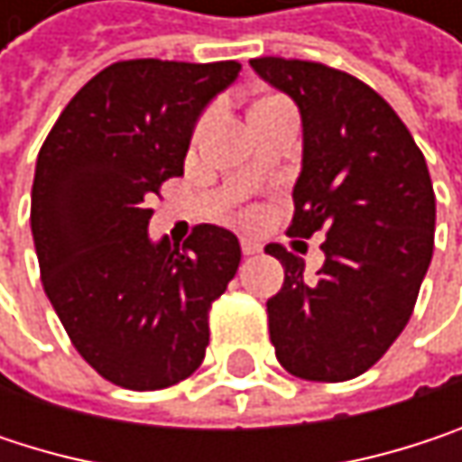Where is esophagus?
<instances>
[{
    "mask_svg": "<svg viewBox=\"0 0 462 462\" xmlns=\"http://www.w3.org/2000/svg\"><path fill=\"white\" fill-rule=\"evenodd\" d=\"M240 251H243L245 256H251V254H259L262 245H259L256 240H251V237H243V240H240Z\"/></svg>",
    "mask_w": 462,
    "mask_h": 462,
    "instance_id": "34e87169",
    "label": "esophagus"
}]
</instances>
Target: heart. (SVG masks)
<instances>
[{"label": "heart", "instance_id": "obj_1", "mask_svg": "<svg viewBox=\"0 0 462 462\" xmlns=\"http://www.w3.org/2000/svg\"><path fill=\"white\" fill-rule=\"evenodd\" d=\"M291 112H294V109H291V104H289L283 96L267 93V96H259V98L251 101V106H248V123H251V128H254V125L262 123V120L281 117V115H291ZM208 125H211V112H206V115L198 117V123H195V128H192V143H198V141L203 139V134L208 131Z\"/></svg>", "mask_w": 462, "mask_h": 462}]
</instances>
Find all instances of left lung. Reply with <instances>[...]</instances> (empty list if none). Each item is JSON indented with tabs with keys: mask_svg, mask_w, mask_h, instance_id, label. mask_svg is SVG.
Segmentation results:
<instances>
[{
	"mask_svg": "<svg viewBox=\"0 0 462 462\" xmlns=\"http://www.w3.org/2000/svg\"><path fill=\"white\" fill-rule=\"evenodd\" d=\"M251 66L302 115L289 235H326L316 278H305L302 259L283 245L264 248L286 273L267 300L270 342L289 374L345 383L385 356L415 310L433 256L430 173L402 117L358 77L278 55Z\"/></svg>",
	"mask_w": 462,
	"mask_h": 462,
	"instance_id": "8db88e82",
	"label": "left lung"
}]
</instances>
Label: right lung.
<instances>
[{"mask_svg": "<svg viewBox=\"0 0 462 462\" xmlns=\"http://www.w3.org/2000/svg\"><path fill=\"white\" fill-rule=\"evenodd\" d=\"M237 71V60H117L79 88L40 149L32 235L47 300L77 353L120 388H171L206 358L237 237L198 225L181 248L152 243L149 200L184 173L198 115Z\"/></svg>", "mask_w": 462, "mask_h": 462, "instance_id": "obj_1", "label": "right lung"}]
</instances>
